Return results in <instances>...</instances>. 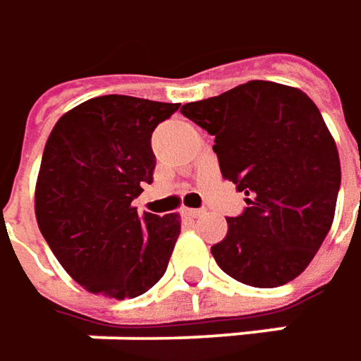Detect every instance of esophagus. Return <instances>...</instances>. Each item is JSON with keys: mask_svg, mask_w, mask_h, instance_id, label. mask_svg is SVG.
I'll use <instances>...</instances> for the list:
<instances>
[{"mask_svg": "<svg viewBox=\"0 0 361 361\" xmlns=\"http://www.w3.org/2000/svg\"><path fill=\"white\" fill-rule=\"evenodd\" d=\"M183 214L190 216V219H198L200 214H204V211L202 209H183Z\"/></svg>", "mask_w": 361, "mask_h": 361, "instance_id": "esophagus-1", "label": "esophagus"}]
</instances>
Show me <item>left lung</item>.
<instances>
[{"label": "left lung", "instance_id": "left-lung-1", "mask_svg": "<svg viewBox=\"0 0 361 361\" xmlns=\"http://www.w3.org/2000/svg\"><path fill=\"white\" fill-rule=\"evenodd\" d=\"M181 114L214 136L223 178L247 196L211 247L216 264L252 287L298 277L333 225L341 188L339 152L318 107L300 88L252 80Z\"/></svg>", "mask_w": 361, "mask_h": 361}]
</instances>
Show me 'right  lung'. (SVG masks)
Here are the masks:
<instances>
[{
	"label": "right lung",
	"instance_id": "1",
	"mask_svg": "<svg viewBox=\"0 0 361 361\" xmlns=\"http://www.w3.org/2000/svg\"><path fill=\"white\" fill-rule=\"evenodd\" d=\"M178 109L180 103L105 94L61 115L51 130L37 223L59 264L92 293L136 298L167 271L180 216L138 214L132 200L152 181L154 128Z\"/></svg>",
	"mask_w": 361,
	"mask_h": 361
}]
</instances>
